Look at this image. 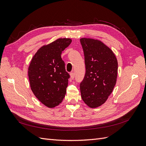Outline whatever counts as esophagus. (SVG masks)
<instances>
[{
    "label": "esophagus",
    "instance_id": "obj_1",
    "mask_svg": "<svg viewBox=\"0 0 146 146\" xmlns=\"http://www.w3.org/2000/svg\"><path fill=\"white\" fill-rule=\"evenodd\" d=\"M74 76H75V75H74V72H72L70 73V78H71V79H74Z\"/></svg>",
    "mask_w": 146,
    "mask_h": 146
}]
</instances>
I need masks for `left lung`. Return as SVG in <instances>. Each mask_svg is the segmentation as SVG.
I'll use <instances>...</instances> for the list:
<instances>
[{
    "mask_svg": "<svg viewBox=\"0 0 146 146\" xmlns=\"http://www.w3.org/2000/svg\"><path fill=\"white\" fill-rule=\"evenodd\" d=\"M86 72L80 84L83 100L91 108L98 107L107 100L116 85L117 61L113 51L99 40L80 39Z\"/></svg>",
    "mask_w": 146,
    "mask_h": 146,
    "instance_id": "1",
    "label": "left lung"
}]
</instances>
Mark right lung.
Segmentation results:
<instances>
[{"label": "right lung", "mask_w": 146, "mask_h": 146, "mask_svg": "<svg viewBox=\"0 0 146 146\" xmlns=\"http://www.w3.org/2000/svg\"><path fill=\"white\" fill-rule=\"evenodd\" d=\"M72 40L60 38L37 51L29 68L31 90L42 104L49 108L58 105L64 99L70 75L61 57Z\"/></svg>", "instance_id": "add662e5"}]
</instances>
